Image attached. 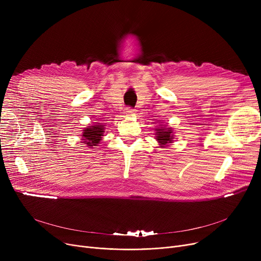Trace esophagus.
<instances>
[{"mask_svg":"<svg viewBox=\"0 0 261 261\" xmlns=\"http://www.w3.org/2000/svg\"><path fill=\"white\" fill-rule=\"evenodd\" d=\"M134 111H135L134 109H132V108H130V107H128V108H126V109H125V114H126V115H132V114L134 113Z\"/></svg>","mask_w":261,"mask_h":261,"instance_id":"1","label":"esophagus"}]
</instances>
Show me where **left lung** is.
I'll return each mask as SVG.
<instances>
[{
  "label": "left lung",
  "instance_id": "obj_1",
  "mask_svg": "<svg viewBox=\"0 0 261 261\" xmlns=\"http://www.w3.org/2000/svg\"><path fill=\"white\" fill-rule=\"evenodd\" d=\"M155 140L160 143L161 147H165L173 141V131L172 128L160 125L155 128Z\"/></svg>",
  "mask_w": 261,
  "mask_h": 261
}]
</instances>
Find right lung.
Masks as SVG:
<instances>
[{"label":"right lung","instance_id":"1","mask_svg":"<svg viewBox=\"0 0 261 261\" xmlns=\"http://www.w3.org/2000/svg\"><path fill=\"white\" fill-rule=\"evenodd\" d=\"M105 132V126L97 123V125L89 126L88 128H85L84 132H82V143L87 145L89 148H94L97 146L99 142L101 141V136Z\"/></svg>","mask_w":261,"mask_h":261}]
</instances>
